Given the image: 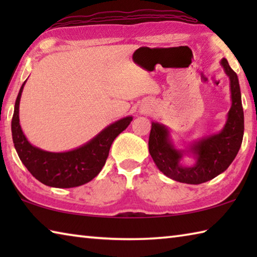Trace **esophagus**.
<instances>
[{"instance_id": "obj_1", "label": "esophagus", "mask_w": 257, "mask_h": 257, "mask_svg": "<svg viewBox=\"0 0 257 257\" xmlns=\"http://www.w3.org/2000/svg\"><path fill=\"white\" fill-rule=\"evenodd\" d=\"M139 113H141V114L145 113V108H139Z\"/></svg>"}]
</instances>
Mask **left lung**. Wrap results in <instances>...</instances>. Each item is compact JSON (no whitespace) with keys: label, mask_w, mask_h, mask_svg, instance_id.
<instances>
[{"label":"left lung","mask_w":257,"mask_h":257,"mask_svg":"<svg viewBox=\"0 0 257 257\" xmlns=\"http://www.w3.org/2000/svg\"><path fill=\"white\" fill-rule=\"evenodd\" d=\"M229 78L231 106L223 128L219 133L197 141H182L178 147L167 125L153 121L149 139V151L159 170L172 180L199 185L224 172L232 163L241 146L243 136V110L237 73L224 58L220 61ZM185 156L195 160L193 166L181 163Z\"/></svg>","instance_id":"1"}]
</instances>
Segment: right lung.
I'll return each instance as SVG.
<instances>
[{
    "mask_svg": "<svg viewBox=\"0 0 257 257\" xmlns=\"http://www.w3.org/2000/svg\"><path fill=\"white\" fill-rule=\"evenodd\" d=\"M26 81L17 96L11 122L12 139L21 162L38 181L55 188H72L93 180L105 164L113 141L128 127L133 116H124L106 125L77 149L66 152L44 151L30 144L20 125L19 105Z\"/></svg>",
    "mask_w": 257,
    "mask_h": 257,
    "instance_id": "right-lung-1",
    "label": "right lung"
}]
</instances>
